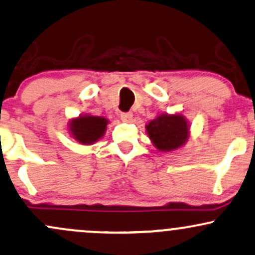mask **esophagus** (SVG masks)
<instances>
[{"mask_svg":"<svg viewBox=\"0 0 255 255\" xmlns=\"http://www.w3.org/2000/svg\"><path fill=\"white\" fill-rule=\"evenodd\" d=\"M133 119L132 113H122L121 114V120L123 122H130Z\"/></svg>","mask_w":255,"mask_h":255,"instance_id":"obj_1","label":"esophagus"}]
</instances>
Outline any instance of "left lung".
Instances as JSON below:
<instances>
[{
	"label": "left lung",
	"mask_w": 255,
	"mask_h": 255,
	"mask_svg": "<svg viewBox=\"0 0 255 255\" xmlns=\"http://www.w3.org/2000/svg\"><path fill=\"white\" fill-rule=\"evenodd\" d=\"M145 128L156 149L164 152L183 146L190 133L189 122L181 114H162L150 121Z\"/></svg>",
	"instance_id": "1"
}]
</instances>
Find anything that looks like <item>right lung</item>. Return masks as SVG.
<instances>
[{
  "instance_id": "add662e5",
  "label": "right lung",
  "mask_w": 255,
  "mask_h": 255,
  "mask_svg": "<svg viewBox=\"0 0 255 255\" xmlns=\"http://www.w3.org/2000/svg\"><path fill=\"white\" fill-rule=\"evenodd\" d=\"M108 122L104 117L83 115L70 121L69 130L75 140L83 145H92L103 138Z\"/></svg>"
}]
</instances>
